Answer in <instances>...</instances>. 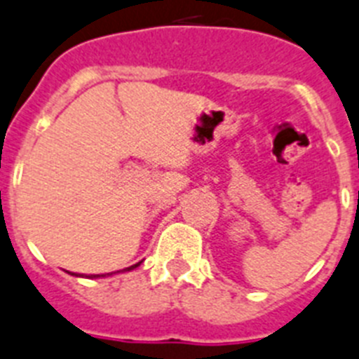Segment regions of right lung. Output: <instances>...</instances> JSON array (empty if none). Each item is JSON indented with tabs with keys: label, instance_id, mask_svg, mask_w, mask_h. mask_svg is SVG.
I'll use <instances>...</instances> for the list:
<instances>
[{
	"label": "right lung",
	"instance_id": "add662e5",
	"mask_svg": "<svg viewBox=\"0 0 359 359\" xmlns=\"http://www.w3.org/2000/svg\"><path fill=\"white\" fill-rule=\"evenodd\" d=\"M142 263V262H140ZM140 263H136V265H133V267H127V269H123V272H127V271H133V269H136V267H140ZM72 276H79V274H72ZM103 276V274H101ZM100 274H96V276H90V278H101Z\"/></svg>",
	"mask_w": 359,
	"mask_h": 359
}]
</instances>
